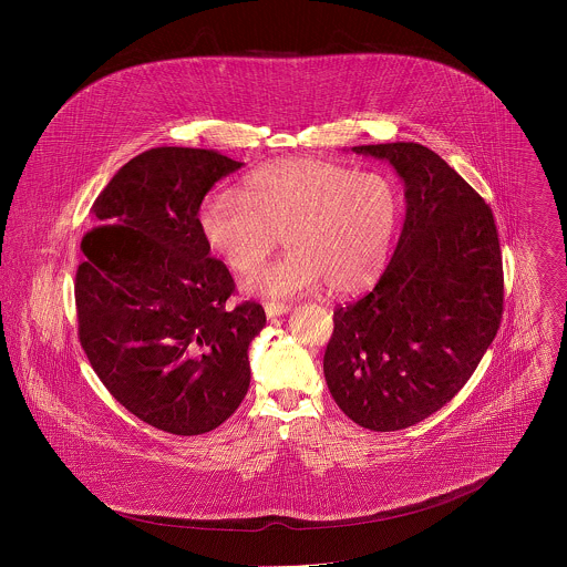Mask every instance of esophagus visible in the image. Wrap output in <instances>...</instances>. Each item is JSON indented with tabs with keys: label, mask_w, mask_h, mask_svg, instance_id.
I'll return each instance as SVG.
<instances>
[{
	"label": "esophagus",
	"mask_w": 567,
	"mask_h": 567,
	"mask_svg": "<svg viewBox=\"0 0 567 567\" xmlns=\"http://www.w3.org/2000/svg\"><path fill=\"white\" fill-rule=\"evenodd\" d=\"M264 310H266V317H268V319H276V317H280V315H287V312L291 310V306H289V303H266Z\"/></svg>",
	"instance_id": "34e87169"
}]
</instances>
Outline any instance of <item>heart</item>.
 Listing matches in <instances>:
<instances>
[{
	"mask_svg": "<svg viewBox=\"0 0 567 567\" xmlns=\"http://www.w3.org/2000/svg\"><path fill=\"white\" fill-rule=\"evenodd\" d=\"M398 213V190L382 174L296 159L252 172L244 195L210 193L199 210V229L236 274L261 266L285 234L289 255L244 280L250 296L287 299L323 282L336 296H351L382 270Z\"/></svg>",
	"mask_w": 567,
	"mask_h": 567,
	"instance_id": "1",
	"label": "heart"
}]
</instances>
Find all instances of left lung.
I'll use <instances>...</instances> for the list:
<instances>
[{
	"instance_id": "obj_1",
	"label": "left lung",
	"mask_w": 567,
	"mask_h": 567,
	"mask_svg": "<svg viewBox=\"0 0 567 567\" xmlns=\"http://www.w3.org/2000/svg\"><path fill=\"white\" fill-rule=\"evenodd\" d=\"M352 153L393 165L405 220L374 289L333 310L324 380L357 425L398 432L449 404L491 347L504 312L502 250L485 199L427 146Z\"/></svg>"
}]
</instances>
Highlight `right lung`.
Listing matches in <instances>:
<instances>
[{
    "label": "right lung",
    "instance_id": "1",
    "mask_svg": "<svg viewBox=\"0 0 567 567\" xmlns=\"http://www.w3.org/2000/svg\"><path fill=\"white\" fill-rule=\"evenodd\" d=\"M240 167L206 148H151L112 176L82 238L74 293L89 363L118 404L174 435L213 432L238 410L248 344L266 324L255 301L225 308L236 282L197 216Z\"/></svg>",
    "mask_w": 567,
    "mask_h": 567
}]
</instances>
